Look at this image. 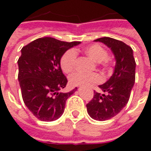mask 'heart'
<instances>
[{"label": "heart", "mask_w": 151, "mask_h": 151, "mask_svg": "<svg viewBox=\"0 0 151 151\" xmlns=\"http://www.w3.org/2000/svg\"><path fill=\"white\" fill-rule=\"evenodd\" d=\"M86 54L90 56L96 62H108L107 58L108 52L103 47L99 44H91L86 47ZM77 52L75 49H69L64 53L60 59V67L65 73L71 72L75 65L77 59ZM69 83L74 86H90L95 83L102 82L103 78L97 73H85L82 72H76L69 76Z\"/></svg>", "instance_id": "b5f03b06"}]
</instances>
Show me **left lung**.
I'll use <instances>...</instances> for the list:
<instances>
[{
	"mask_svg": "<svg viewBox=\"0 0 151 151\" xmlns=\"http://www.w3.org/2000/svg\"><path fill=\"white\" fill-rule=\"evenodd\" d=\"M94 41L109 47L116 60L112 75L99 86L104 93L94 92V98L86 104L87 112L92 119L104 121L116 116L128 104L135 82L136 62L133 49L122 41L110 37Z\"/></svg>",
	"mask_w": 151,
	"mask_h": 151,
	"instance_id": "obj_1",
	"label": "left lung"
}]
</instances>
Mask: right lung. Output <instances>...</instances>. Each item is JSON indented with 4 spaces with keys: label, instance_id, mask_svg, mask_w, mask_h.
I'll use <instances>...</instances> for the list:
<instances>
[{
    "label": "right lung",
    "instance_id": "right-lung-1",
    "mask_svg": "<svg viewBox=\"0 0 151 151\" xmlns=\"http://www.w3.org/2000/svg\"><path fill=\"white\" fill-rule=\"evenodd\" d=\"M81 42H64L40 38L21 50L18 60V82L27 108L42 121H53L62 116L66 100L78 90L60 91L68 80L60 68V59L67 50Z\"/></svg>",
    "mask_w": 151,
    "mask_h": 151
}]
</instances>
